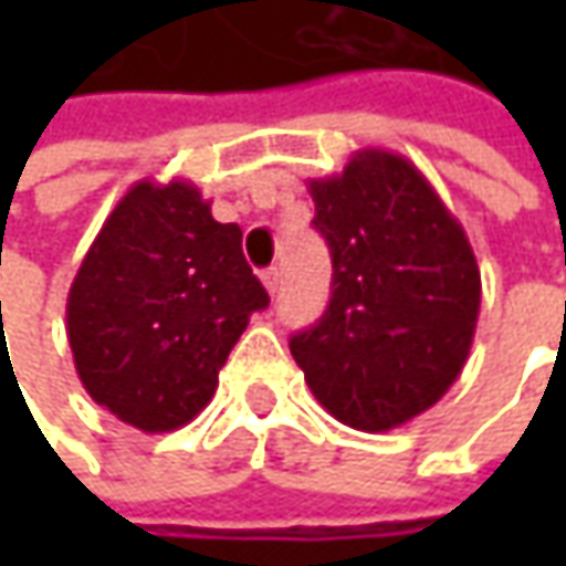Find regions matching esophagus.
Masks as SVG:
<instances>
[{
	"instance_id": "34e87169",
	"label": "esophagus",
	"mask_w": 566,
	"mask_h": 566,
	"mask_svg": "<svg viewBox=\"0 0 566 566\" xmlns=\"http://www.w3.org/2000/svg\"><path fill=\"white\" fill-rule=\"evenodd\" d=\"M261 283H264V290L268 293H276V286H280V268H268V271L261 273Z\"/></svg>"
}]
</instances>
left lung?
I'll use <instances>...</instances> for the list:
<instances>
[{"instance_id":"obj_1","label":"left lung","mask_w":566,"mask_h":566,"mask_svg":"<svg viewBox=\"0 0 566 566\" xmlns=\"http://www.w3.org/2000/svg\"><path fill=\"white\" fill-rule=\"evenodd\" d=\"M334 280L317 324L290 339L317 402L349 428L390 431L460 378L482 276L460 220L400 154L365 147L308 182Z\"/></svg>"}]
</instances>
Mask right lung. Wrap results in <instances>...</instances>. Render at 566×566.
Instances as JSON below:
<instances>
[{
    "mask_svg": "<svg viewBox=\"0 0 566 566\" xmlns=\"http://www.w3.org/2000/svg\"><path fill=\"white\" fill-rule=\"evenodd\" d=\"M268 302L242 229L217 223L191 182L142 179L106 217L69 290L77 378L125 424L176 431L210 402L229 349Z\"/></svg>",
    "mask_w": 566,
    "mask_h": 566,
    "instance_id": "1",
    "label": "right lung"
}]
</instances>
